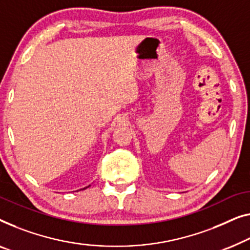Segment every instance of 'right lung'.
Instances as JSON below:
<instances>
[{
    "instance_id": "right-lung-1",
    "label": "right lung",
    "mask_w": 250,
    "mask_h": 250,
    "mask_svg": "<svg viewBox=\"0 0 250 250\" xmlns=\"http://www.w3.org/2000/svg\"><path fill=\"white\" fill-rule=\"evenodd\" d=\"M89 186H90V185H89ZM89 186H86V187H84V188H82V189H85V188H88Z\"/></svg>"
}]
</instances>
